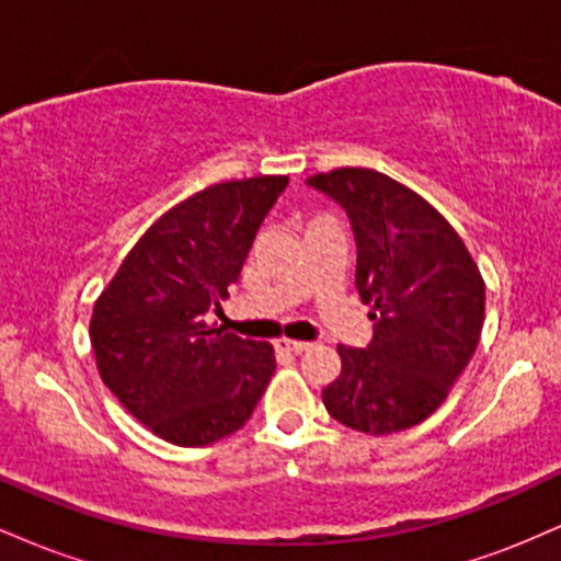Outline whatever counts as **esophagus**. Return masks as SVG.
Segmentation results:
<instances>
[{"label":"esophagus","mask_w":561,"mask_h":561,"mask_svg":"<svg viewBox=\"0 0 561 561\" xmlns=\"http://www.w3.org/2000/svg\"><path fill=\"white\" fill-rule=\"evenodd\" d=\"M276 347H279V351H285V353H293V356H300V353H306L308 347H311V343H302V340H287V337H282V340H276Z\"/></svg>","instance_id":"esophagus-1"}]
</instances>
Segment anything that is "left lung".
<instances>
[{"label":"left lung","mask_w":561,"mask_h":561,"mask_svg":"<svg viewBox=\"0 0 561 561\" xmlns=\"http://www.w3.org/2000/svg\"><path fill=\"white\" fill-rule=\"evenodd\" d=\"M351 221L356 287L375 321L364 347L337 345L343 371L321 392L345 427L390 435L446 401L480 343L485 285L472 255L427 199L371 169L306 179Z\"/></svg>","instance_id":"obj_1"}]
</instances>
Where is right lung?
<instances>
[{"mask_svg": "<svg viewBox=\"0 0 561 561\" xmlns=\"http://www.w3.org/2000/svg\"><path fill=\"white\" fill-rule=\"evenodd\" d=\"M287 176L214 184L160 216L94 302L102 382L152 433L199 448L242 427L276 362L268 343L210 324Z\"/></svg>", "mask_w": 561, "mask_h": 561, "instance_id": "add662e5", "label": "right lung"}]
</instances>
